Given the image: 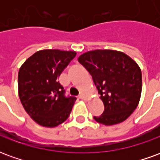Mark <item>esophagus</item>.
<instances>
[{"label":"esophagus","mask_w":160,"mask_h":160,"mask_svg":"<svg viewBox=\"0 0 160 160\" xmlns=\"http://www.w3.org/2000/svg\"><path fill=\"white\" fill-rule=\"evenodd\" d=\"M79 98H81V99H86V98H87V95H86V93H85V92H80V95H79Z\"/></svg>","instance_id":"34e87169"}]
</instances>
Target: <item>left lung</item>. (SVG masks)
Wrapping results in <instances>:
<instances>
[{"label": "left lung", "mask_w": 160, "mask_h": 160, "mask_svg": "<svg viewBox=\"0 0 160 160\" xmlns=\"http://www.w3.org/2000/svg\"><path fill=\"white\" fill-rule=\"evenodd\" d=\"M78 61L90 73L103 101L104 111L94 120L104 125L123 122L137 107L142 75L140 67L125 53L96 49L82 54Z\"/></svg>", "instance_id": "obj_1"}]
</instances>
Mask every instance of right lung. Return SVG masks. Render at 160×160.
Wrapping results in <instances>:
<instances>
[{
  "label": "right lung",
  "mask_w": 160,
  "mask_h": 160,
  "mask_svg": "<svg viewBox=\"0 0 160 160\" xmlns=\"http://www.w3.org/2000/svg\"><path fill=\"white\" fill-rule=\"evenodd\" d=\"M75 56V51L42 49L19 68V99L27 114L41 126L56 127L69 117L76 98L65 97L58 78Z\"/></svg>",
  "instance_id": "obj_1"
}]
</instances>
